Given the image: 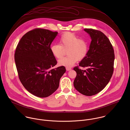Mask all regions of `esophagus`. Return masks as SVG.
<instances>
[{
    "mask_svg": "<svg viewBox=\"0 0 130 130\" xmlns=\"http://www.w3.org/2000/svg\"><path fill=\"white\" fill-rule=\"evenodd\" d=\"M71 70H72V69L71 68H69V67H66V70L67 71H70Z\"/></svg>",
    "mask_w": 130,
    "mask_h": 130,
    "instance_id": "esophagus-1",
    "label": "esophagus"
}]
</instances>
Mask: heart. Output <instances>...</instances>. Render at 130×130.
I'll list each match as a JSON object with an SVG mask.
<instances>
[{
	"instance_id": "1",
	"label": "heart",
	"mask_w": 130,
	"mask_h": 130,
	"mask_svg": "<svg viewBox=\"0 0 130 130\" xmlns=\"http://www.w3.org/2000/svg\"><path fill=\"white\" fill-rule=\"evenodd\" d=\"M59 44H53L51 51L54 56L61 58L64 55V50H67L66 57L58 61V64L67 67L73 66L78 60L84 59L89 52V43L83 38H79L74 34L66 32L62 34L59 39Z\"/></svg>"
}]
</instances>
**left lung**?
<instances>
[{
  "label": "left lung",
  "instance_id": "1",
  "mask_svg": "<svg viewBox=\"0 0 130 130\" xmlns=\"http://www.w3.org/2000/svg\"><path fill=\"white\" fill-rule=\"evenodd\" d=\"M92 41L87 56L75 67V89L82 94L91 96L102 91L109 83L113 72L114 51L107 36L100 30L86 28ZM79 66L87 67L85 70Z\"/></svg>",
  "mask_w": 130,
  "mask_h": 130
}]
</instances>
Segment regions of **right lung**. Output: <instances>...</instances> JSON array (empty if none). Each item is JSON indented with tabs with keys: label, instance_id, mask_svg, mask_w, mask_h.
Instances as JSON below:
<instances>
[{
	"label": "right lung",
	"instance_id": "add662e5",
	"mask_svg": "<svg viewBox=\"0 0 130 130\" xmlns=\"http://www.w3.org/2000/svg\"><path fill=\"white\" fill-rule=\"evenodd\" d=\"M57 32L37 28L26 33L19 41L14 60L19 78L31 94L45 98L54 93L66 70L64 66L52 69L57 61L51 45Z\"/></svg>",
	"mask_w": 130,
	"mask_h": 130
}]
</instances>
